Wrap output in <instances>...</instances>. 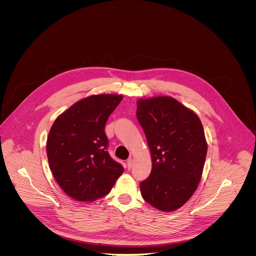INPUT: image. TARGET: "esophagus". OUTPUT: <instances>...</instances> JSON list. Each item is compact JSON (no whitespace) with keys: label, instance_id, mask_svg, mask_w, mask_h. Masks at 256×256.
Listing matches in <instances>:
<instances>
[{"label":"esophagus","instance_id":"34e87169","mask_svg":"<svg viewBox=\"0 0 256 256\" xmlns=\"http://www.w3.org/2000/svg\"><path fill=\"white\" fill-rule=\"evenodd\" d=\"M133 164H134V160H133V158H128L127 160V168L130 170L132 166H133Z\"/></svg>","mask_w":256,"mask_h":256}]
</instances>
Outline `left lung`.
<instances>
[{"label": "left lung", "instance_id": "8db88e82", "mask_svg": "<svg viewBox=\"0 0 256 256\" xmlns=\"http://www.w3.org/2000/svg\"><path fill=\"white\" fill-rule=\"evenodd\" d=\"M137 104L152 156L150 174L140 183L142 196L160 211H174L189 200L201 180L207 154L202 123L170 96L140 100Z\"/></svg>", "mask_w": 256, "mask_h": 256}]
</instances>
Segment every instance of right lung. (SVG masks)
I'll use <instances>...</instances> for the list:
<instances>
[{
	"mask_svg": "<svg viewBox=\"0 0 256 256\" xmlns=\"http://www.w3.org/2000/svg\"><path fill=\"white\" fill-rule=\"evenodd\" d=\"M118 94H96L78 100L57 117L46 152L55 180L76 201L92 202L110 193L123 166L108 154L104 127L122 100Z\"/></svg>",
	"mask_w": 256,
	"mask_h": 256,
	"instance_id": "obj_1",
	"label": "right lung"
}]
</instances>
